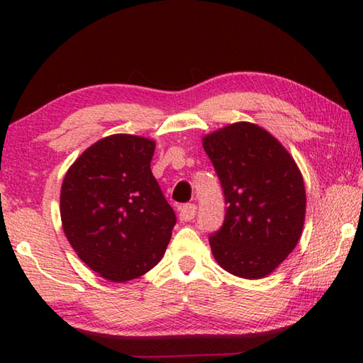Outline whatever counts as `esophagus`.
Returning <instances> with one entry per match:
<instances>
[{
	"instance_id": "esophagus-1",
	"label": "esophagus",
	"mask_w": 363,
	"mask_h": 363,
	"mask_svg": "<svg viewBox=\"0 0 363 363\" xmlns=\"http://www.w3.org/2000/svg\"><path fill=\"white\" fill-rule=\"evenodd\" d=\"M196 214V206L194 203H187L181 208L179 219L181 220H192Z\"/></svg>"
}]
</instances>
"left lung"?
I'll return each instance as SVG.
<instances>
[{
	"mask_svg": "<svg viewBox=\"0 0 363 363\" xmlns=\"http://www.w3.org/2000/svg\"><path fill=\"white\" fill-rule=\"evenodd\" d=\"M203 149L227 205L224 224L210 235L214 259L237 277H266L303 232V176L285 147L253 123H233L208 134Z\"/></svg>",
	"mask_w": 363,
	"mask_h": 363,
	"instance_id": "1",
	"label": "left lung"
}]
</instances>
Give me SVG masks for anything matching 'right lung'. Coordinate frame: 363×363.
<instances>
[{
  "label": "right lung",
  "mask_w": 363,
  "mask_h": 363,
  "mask_svg": "<svg viewBox=\"0 0 363 363\" xmlns=\"http://www.w3.org/2000/svg\"><path fill=\"white\" fill-rule=\"evenodd\" d=\"M153 152L150 139L113 134L86 149L62 182L67 240L86 266L116 284L155 267L176 224L152 174Z\"/></svg>",
  "instance_id": "right-lung-1"
}]
</instances>
